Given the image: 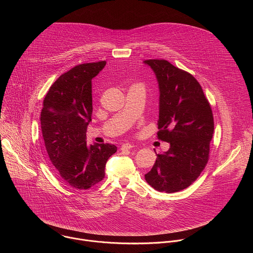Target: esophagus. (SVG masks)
I'll list each match as a JSON object with an SVG mask.
<instances>
[{
	"mask_svg": "<svg viewBox=\"0 0 253 253\" xmlns=\"http://www.w3.org/2000/svg\"><path fill=\"white\" fill-rule=\"evenodd\" d=\"M133 147H134V145H132V144H130V143H124V144H122L121 150H128V149H131V148H133Z\"/></svg>",
	"mask_w": 253,
	"mask_h": 253,
	"instance_id": "34e87169",
	"label": "esophagus"
}]
</instances>
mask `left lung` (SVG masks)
Here are the masks:
<instances>
[{
    "label": "left lung",
    "instance_id": "obj_1",
    "mask_svg": "<svg viewBox=\"0 0 253 253\" xmlns=\"http://www.w3.org/2000/svg\"><path fill=\"white\" fill-rule=\"evenodd\" d=\"M157 77L160 91L158 139L170 148L157 154L145 174L149 185L173 193L190 186L204 170L214 131L211 106L198 81L163 59L145 60Z\"/></svg>",
    "mask_w": 253,
    "mask_h": 253
}]
</instances>
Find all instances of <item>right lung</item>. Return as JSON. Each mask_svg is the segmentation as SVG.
Segmentation results:
<instances>
[{
  "instance_id": "obj_1",
  "label": "right lung",
  "mask_w": 253,
  "mask_h": 253,
  "mask_svg": "<svg viewBox=\"0 0 253 253\" xmlns=\"http://www.w3.org/2000/svg\"><path fill=\"white\" fill-rule=\"evenodd\" d=\"M106 61L80 64L62 74L43 102L41 128L52 165L65 183L86 190L102 181L105 166L116 151L113 144L86 142L92 115V79Z\"/></svg>"
}]
</instances>
